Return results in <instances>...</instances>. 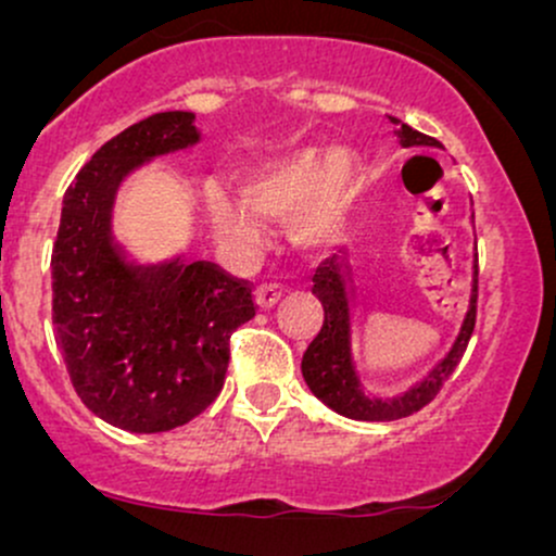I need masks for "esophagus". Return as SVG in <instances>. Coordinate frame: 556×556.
Returning a JSON list of instances; mask_svg holds the SVG:
<instances>
[{"instance_id": "obj_1", "label": "esophagus", "mask_w": 556, "mask_h": 556, "mask_svg": "<svg viewBox=\"0 0 556 556\" xmlns=\"http://www.w3.org/2000/svg\"><path fill=\"white\" fill-rule=\"evenodd\" d=\"M279 298H282V287L279 285H258L256 287L258 308H271Z\"/></svg>"}]
</instances>
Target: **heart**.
Segmentation results:
<instances>
[{"instance_id":"obj_1","label":"heart","mask_w":556,"mask_h":556,"mask_svg":"<svg viewBox=\"0 0 556 556\" xmlns=\"http://www.w3.org/2000/svg\"><path fill=\"white\" fill-rule=\"evenodd\" d=\"M361 167L348 149H298L253 169L240 185L248 212L222 195L208 193V214L219 238L235 251H253L261 242V219H287V232L303 248L331 245L342 235L355 195Z\"/></svg>"}]
</instances>
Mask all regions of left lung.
<instances>
[{"label":"left lung","instance_id":"8db88e82","mask_svg":"<svg viewBox=\"0 0 556 556\" xmlns=\"http://www.w3.org/2000/svg\"><path fill=\"white\" fill-rule=\"evenodd\" d=\"M389 123L397 127L400 146H442L437 138L424 136V132L407 127L402 119L389 117ZM311 292L321 300L324 305V324L303 353V379L311 387V392L318 400L327 402L331 410H337L344 418L353 420H397L413 416L420 407H426L437 397L439 389L450 379L457 363L465 355L470 334L476 329V300H478V253H476V274H473V292H470V305L465 321L457 334L455 344L444 361L426 376L420 384L410 392L394 400H376L368 397L361 389L358 374H355L353 353H350V316H353V292H350V274L342 256H331L321 261L314 274V287Z\"/></svg>","mask_w":556,"mask_h":556}]
</instances>
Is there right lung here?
<instances>
[{
    "mask_svg": "<svg viewBox=\"0 0 556 556\" xmlns=\"http://www.w3.org/2000/svg\"><path fill=\"white\" fill-rule=\"evenodd\" d=\"M193 112H159L106 140L75 175L52 251V321L88 410L136 433L201 416L225 387L229 337L256 316L253 285L212 261L136 266L112 240L127 172L193 146Z\"/></svg>",
    "mask_w": 556,
    "mask_h": 556,
    "instance_id": "obj_1",
    "label": "right lung"
}]
</instances>
